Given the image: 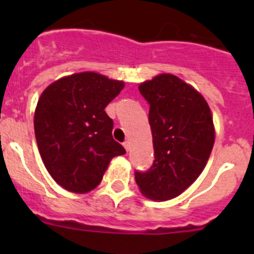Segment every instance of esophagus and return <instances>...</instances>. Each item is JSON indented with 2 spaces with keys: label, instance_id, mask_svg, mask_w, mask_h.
Listing matches in <instances>:
<instances>
[{
  "label": "esophagus",
  "instance_id": "1",
  "mask_svg": "<svg viewBox=\"0 0 254 254\" xmlns=\"http://www.w3.org/2000/svg\"><path fill=\"white\" fill-rule=\"evenodd\" d=\"M123 146H125V149L127 150V151H128V149H129V141H125V142H123Z\"/></svg>",
  "mask_w": 254,
  "mask_h": 254
}]
</instances>
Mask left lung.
<instances>
[{
  "label": "left lung",
  "instance_id": "8db88e82",
  "mask_svg": "<svg viewBox=\"0 0 254 254\" xmlns=\"http://www.w3.org/2000/svg\"><path fill=\"white\" fill-rule=\"evenodd\" d=\"M150 105L154 163L134 172L142 194L167 201L187 190L205 168L214 146L212 116L203 96L177 76L163 73L138 86Z\"/></svg>",
  "mask_w": 254,
  "mask_h": 254
}]
</instances>
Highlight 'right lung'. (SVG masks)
I'll return each instance as SVG.
<instances>
[{
  "label": "right lung",
  "instance_id": "obj_1",
  "mask_svg": "<svg viewBox=\"0 0 254 254\" xmlns=\"http://www.w3.org/2000/svg\"><path fill=\"white\" fill-rule=\"evenodd\" d=\"M125 84L81 72L49 85L38 100L34 131L52 178L64 190L86 193L102 182L109 161L126 154L112 136L107 107Z\"/></svg>",
  "mask_w": 254,
  "mask_h": 254
}]
</instances>
